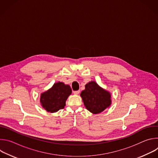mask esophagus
Listing matches in <instances>:
<instances>
[{
	"instance_id": "1",
	"label": "esophagus",
	"mask_w": 158,
	"mask_h": 158,
	"mask_svg": "<svg viewBox=\"0 0 158 158\" xmlns=\"http://www.w3.org/2000/svg\"><path fill=\"white\" fill-rule=\"evenodd\" d=\"M79 93H80V91H74V92H73V93H74V94H76V95L79 94Z\"/></svg>"
}]
</instances>
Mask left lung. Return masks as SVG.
<instances>
[{
    "mask_svg": "<svg viewBox=\"0 0 158 158\" xmlns=\"http://www.w3.org/2000/svg\"><path fill=\"white\" fill-rule=\"evenodd\" d=\"M86 109L93 114H99L111 104L110 94L101 87L95 81H91L85 85L81 93Z\"/></svg>",
    "mask_w": 158,
    "mask_h": 158,
    "instance_id": "obj_1",
    "label": "left lung"
}]
</instances>
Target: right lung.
I'll return each mask as SVG.
<instances>
[{
  "label": "right lung",
  "mask_w": 158,
  "mask_h": 158,
  "mask_svg": "<svg viewBox=\"0 0 158 158\" xmlns=\"http://www.w3.org/2000/svg\"><path fill=\"white\" fill-rule=\"evenodd\" d=\"M72 89L69 85L58 82L40 94V102L44 109L48 112H56L65 106V101L71 94Z\"/></svg>",
  "instance_id": "1"
}]
</instances>
